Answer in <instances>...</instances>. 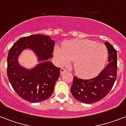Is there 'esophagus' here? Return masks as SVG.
<instances>
[{
  "instance_id": "1",
  "label": "esophagus",
  "mask_w": 126,
  "mask_h": 126,
  "mask_svg": "<svg viewBox=\"0 0 126 126\" xmlns=\"http://www.w3.org/2000/svg\"><path fill=\"white\" fill-rule=\"evenodd\" d=\"M67 69H65V68H63V67H61V70H60V73H61V75H63L64 73H67Z\"/></svg>"
}]
</instances>
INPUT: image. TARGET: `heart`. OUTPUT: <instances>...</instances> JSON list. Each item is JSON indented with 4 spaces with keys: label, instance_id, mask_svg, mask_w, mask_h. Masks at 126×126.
Listing matches in <instances>:
<instances>
[{
    "label": "heart",
    "instance_id": "heart-1",
    "mask_svg": "<svg viewBox=\"0 0 126 126\" xmlns=\"http://www.w3.org/2000/svg\"><path fill=\"white\" fill-rule=\"evenodd\" d=\"M55 56L61 65L69 64L73 60V67L77 75L89 77L103 68L107 59L108 51L102 44L75 39L65 42L62 47H55Z\"/></svg>",
    "mask_w": 126,
    "mask_h": 126
}]
</instances>
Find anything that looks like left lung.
Returning <instances> with one entry per match:
<instances>
[{
	"mask_svg": "<svg viewBox=\"0 0 126 126\" xmlns=\"http://www.w3.org/2000/svg\"><path fill=\"white\" fill-rule=\"evenodd\" d=\"M109 53V64L97 77L88 80L75 77L71 92L77 100L94 103L103 99L111 90L116 79L117 51L109 42H105Z\"/></svg>",
	"mask_w": 126,
	"mask_h": 126,
	"instance_id": "obj_1",
	"label": "left lung"
}]
</instances>
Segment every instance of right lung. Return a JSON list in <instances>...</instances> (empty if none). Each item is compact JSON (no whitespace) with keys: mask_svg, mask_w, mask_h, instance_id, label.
<instances>
[{"mask_svg":"<svg viewBox=\"0 0 126 126\" xmlns=\"http://www.w3.org/2000/svg\"><path fill=\"white\" fill-rule=\"evenodd\" d=\"M55 42L49 36L33 34L19 38L9 50L7 74L11 85L20 97L31 103L47 99L53 94L60 75V68L49 61ZM25 49L32 50L39 63L32 69L21 66L19 55Z\"/></svg>","mask_w":126,"mask_h":126,"instance_id":"add662e5","label":"right lung"}]
</instances>
